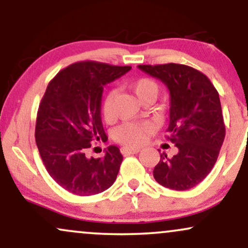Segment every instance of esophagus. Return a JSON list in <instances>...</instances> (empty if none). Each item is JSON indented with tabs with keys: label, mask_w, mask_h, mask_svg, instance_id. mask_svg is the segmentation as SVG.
Listing matches in <instances>:
<instances>
[{
	"label": "esophagus",
	"mask_w": 248,
	"mask_h": 248,
	"mask_svg": "<svg viewBox=\"0 0 248 248\" xmlns=\"http://www.w3.org/2000/svg\"><path fill=\"white\" fill-rule=\"evenodd\" d=\"M140 148H121V153L124 154V155H130V154H138L140 152Z\"/></svg>",
	"instance_id": "34e87169"
}]
</instances>
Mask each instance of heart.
Instances as JSON below:
<instances>
[{"label":"heart","mask_w":248,"mask_h":248,"mask_svg":"<svg viewBox=\"0 0 248 248\" xmlns=\"http://www.w3.org/2000/svg\"><path fill=\"white\" fill-rule=\"evenodd\" d=\"M132 91L141 104L147 100H155L160 92V86L155 80L150 78L136 79L129 84ZM116 92L110 90L105 94L102 100V115L106 121H110L114 118V101ZM152 132V126L140 122H124L120 126L114 128L112 138L116 142L127 147H138L146 141L147 134Z\"/></svg>","instance_id":"heart-1"}]
</instances>
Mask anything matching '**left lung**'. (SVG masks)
<instances>
[{
  "instance_id": "1",
  "label": "left lung",
  "mask_w": 248,
  "mask_h": 248,
  "mask_svg": "<svg viewBox=\"0 0 248 248\" xmlns=\"http://www.w3.org/2000/svg\"><path fill=\"white\" fill-rule=\"evenodd\" d=\"M139 69L160 79L170 92V121L167 139L177 154L161 160L154 178L168 189L184 191L209 175L225 139V124L219 94L201 71L183 64L139 65Z\"/></svg>"
}]
</instances>
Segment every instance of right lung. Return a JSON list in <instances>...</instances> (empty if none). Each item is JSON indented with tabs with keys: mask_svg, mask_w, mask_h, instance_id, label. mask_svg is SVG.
I'll return each mask as SVG.
<instances>
[{
	"mask_svg": "<svg viewBox=\"0 0 248 248\" xmlns=\"http://www.w3.org/2000/svg\"><path fill=\"white\" fill-rule=\"evenodd\" d=\"M130 69L75 62L57 73L43 95L36 120L37 148L53 181L73 195H96L115 182L122 162L118 147H108L102 158L85 154L92 142L107 139L100 115L104 86Z\"/></svg>",
	"mask_w": 248,
	"mask_h": 248,
	"instance_id": "right-lung-1",
	"label": "right lung"
}]
</instances>
